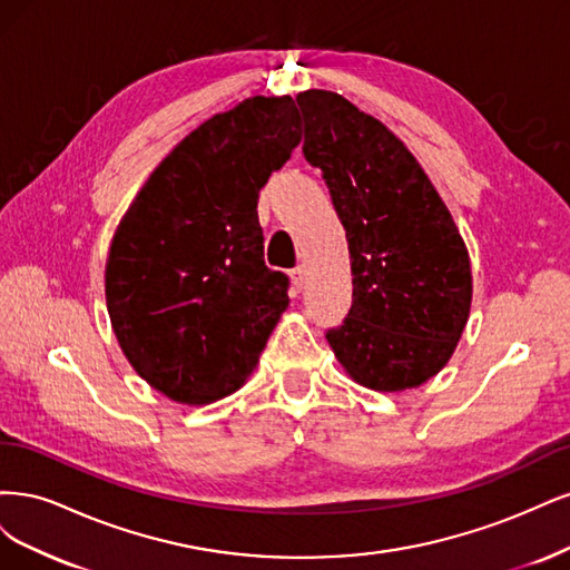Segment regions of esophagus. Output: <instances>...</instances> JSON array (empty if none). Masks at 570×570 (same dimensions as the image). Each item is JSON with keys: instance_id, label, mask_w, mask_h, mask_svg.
Listing matches in <instances>:
<instances>
[{"instance_id": "1", "label": "esophagus", "mask_w": 570, "mask_h": 570, "mask_svg": "<svg viewBox=\"0 0 570 570\" xmlns=\"http://www.w3.org/2000/svg\"><path fill=\"white\" fill-rule=\"evenodd\" d=\"M291 284H293V288L296 291H303V286H305V267H293L291 269Z\"/></svg>"}]
</instances>
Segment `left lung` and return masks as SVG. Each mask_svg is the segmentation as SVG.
<instances>
[{
    "label": "left lung",
    "mask_w": 570,
    "mask_h": 570,
    "mask_svg": "<svg viewBox=\"0 0 570 570\" xmlns=\"http://www.w3.org/2000/svg\"><path fill=\"white\" fill-rule=\"evenodd\" d=\"M303 156L322 170L347 238L353 305L328 345L357 383L414 389L443 370L471 307V265L450 210L389 127L336 91L296 97Z\"/></svg>",
    "instance_id": "left-lung-1"
}]
</instances>
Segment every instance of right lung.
<instances>
[{
	"instance_id": "right-lung-1",
	"label": "right lung",
	"mask_w": 570,
	"mask_h": 570,
	"mask_svg": "<svg viewBox=\"0 0 570 570\" xmlns=\"http://www.w3.org/2000/svg\"><path fill=\"white\" fill-rule=\"evenodd\" d=\"M301 144L291 97H253L168 154L125 213L106 263V305L125 357L185 405L234 393L288 307L265 265L258 196Z\"/></svg>"
}]
</instances>
